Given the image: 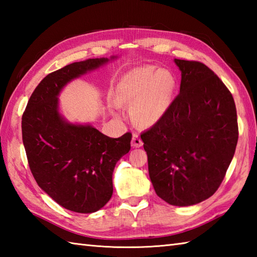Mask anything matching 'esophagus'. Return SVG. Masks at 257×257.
<instances>
[{
	"label": "esophagus",
	"instance_id": "34e87169",
	"mask_svg": "<svg viewBox=\"0 0 257 257\" xmlns=\"http://www.w3.org/2000/svg\"><path fill=\"white\" fill-rule=\"evenodd\" d=\"M143 145H144L143 140H141L137 135H134L133 141H132V146L134 147V148H140V147L143 146Z\"/></svg>",
	"mask_w": 257,
	"mask_h": 257
}]
</instances>
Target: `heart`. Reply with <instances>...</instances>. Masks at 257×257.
<instances>
[{
    "instance_id": "obj_1",
    "label": "heart",
    "mask_w": 257,
    "mask_h": 257,
    "mask_svg": "<svg viewBox=\"0 0 257 257\" xmlns=\"http://www.w3.org/2000/svg\"><path fill=\"white\" fill-rule=\"evenodd\" d=\"M176 78L170 70L146 65L128 70L114 86V108L130 106V114L144 127L154 125L172 102Z\"/></svg>"
}]
</instances>
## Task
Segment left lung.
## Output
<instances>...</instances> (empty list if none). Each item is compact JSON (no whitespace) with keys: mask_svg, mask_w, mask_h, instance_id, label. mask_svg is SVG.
<instances>
[{"mask_svg":"<svg viewBox=\"0 0 257 257\" xmlns=\"http://www.w3.org/2000/svg\"><path fill=\"white\" fill-rule=\"evenodd\" d=\"M180 92L159 121L141 134L149 177L167 203L189 206L219 189L235 152V102L223 81L193 61L174 59Z\"/></svg>","mask_w":257,"mask_h":257,"instance_id":"8db88e82","label":"left lung"}]
</instances>
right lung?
I'll return each mask as SVG.
<instances>
[{
    "label": "right lung",
    "mask_w": 257,
    "mask_h": 257,
    "mask_svg": "<svg viewBox=\"0 0 257 257\" xmlns=\"http://www.w3.org/2000/svg\"><path fill=\"white\" fill-rule=\"evenodd\" d=\"M110 59L89 58L48 74L33 91L22 117L33 177L54 201L73 212H96L110 200L114 166L129 152L133 136L110 138L91 124L67 121L59 112L58 95L70 81Z\"/></svg>",
    "instance_id": "right-lung-1"
}]
</instances>
